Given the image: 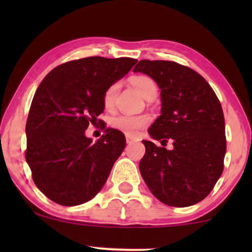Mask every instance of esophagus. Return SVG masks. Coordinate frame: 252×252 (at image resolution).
I'll list each match as a JSON object with an SVG mask.
<instances>
[{
    "mask_svg": "<svg viewBox=\"0 0 252 252\" xmlns=\"http://www.w3.org/2000/svg\"><path fill=\"white\" fill-rule=\"evenodd\" d=\"M126 143H132L134 142V141L136 140V137H134V136H130V135H126Z\"/></svg>",
    "mask_w": 252,
    "mask_h": 252,
    "instance_id": "1",
    "label": "esophagus"
}]
</instances>
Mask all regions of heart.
<instances>
[{
    "instance_id": "heart-1",
    "label": "heart",
    "mask_w": 252,
    "mask_h": 252,
    "mask_svg": "<svg viewBox=\"0 0 252 252\" xmlns=\"http://www.w3.org/2000/svg\"><path fill=\"white\" fill-rule=\"evenodd\" d=\"M130 83L134 88L140 92L141 94L147 99L149 98H155L158 94V85L153 78L146 74H137L130 78ZM118 90H120V84L114 83L109 85L104 91L103 94V105L105 110L111 111L116 104ZM152 122V117L147 114L141 115H117L111 120V126L114 129L122 131L123 134L135 136L137 135L141 130L148 126Z\"/></svg>"
}]
</instances>
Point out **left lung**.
<instances>
[{
  "instance_id": "8db88e82",
  "label": "left lung",
  "mask_w": 252,
  "mask_h": 252,
  "mask_svg": "<svg viewBox=\"0 0 252 252\" xmlns=\"http://www.w3.org/2000/svg\"><path fill=\"white\" fill-rule=\"evenodd\" d=\"M134 72L148 74L161 89V116L148 132L173 149L143 141L140 172L163 204L186 207L210 194L224 170L226 136L222 109L210 84L187 66L166 60H141Z\"/></svg>"
}]
</instances>
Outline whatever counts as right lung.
<instances>
[{"mask_svg": "<svg viewBox=\"0 0 252 252\" xmlns=\"http://www.w3.org/2000/svg\"><path fill=\"white\" fill-rule=\"evenodd\" d=\"M132 58L89 57L57 66L32 100L26 161L34 184L52 201L76 206L102 189L126 147L123 132L106 129L96 143L85 136L104 111L106 88L131 70Z\"/></svg>", "mask_w": 252, "mask_h": 252, "instance_id": "obj_1", "label": "right lung"}]
</instances>
